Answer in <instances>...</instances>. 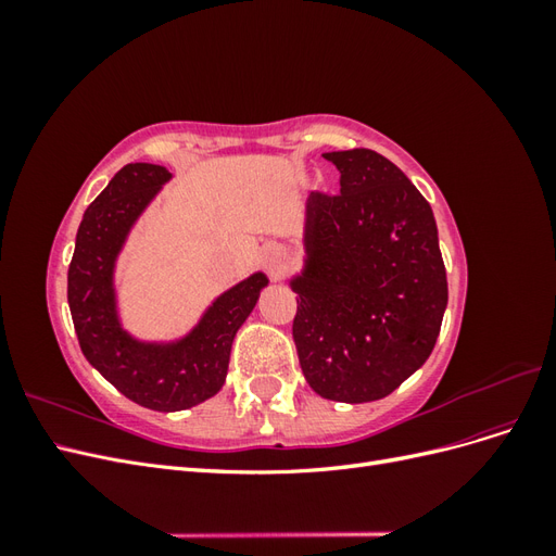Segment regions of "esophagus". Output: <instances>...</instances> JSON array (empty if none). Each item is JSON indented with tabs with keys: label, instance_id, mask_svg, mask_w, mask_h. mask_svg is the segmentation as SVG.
I'll use <instances>...</instances> for the list:
<instances>
[{
	"label": "esophagus",
	"instance_id": "34e87169",
	"mask_svg": "<svg viewBox=\"0 0 556 556\" xmlns=\"http://www.w3.org/2000/svg\"><path fill=\"white\" fill-rule=\"evenodd\" d=\"M264 264H266V268L271 274H276V264H278V260H276V255L274 252H266V257H264Z\"/></svg>",
	"mask_w": 556,
	"mask_h": 556
}]
</instances>
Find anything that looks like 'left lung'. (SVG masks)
I'll return each mask as SVG.
<instances>
[{
  "label": "left lung",
  "mask_w": 556,
  "mask_h": 556,
  "mask_svg": "<svg viewBox=\"0 0 556 556\" xmlns=\"http://www.w3.org/2000/svg\"><path fill=\"white\" fill-rule=\"evenodd\" d=\"M341 194L304 204V260L288 278L301 371L329 401L392 394L439 339L447 278L429 201L376 150L325 153Z\"/></svg>",
  "instance_id": "8db88e82"
}]
</instances>
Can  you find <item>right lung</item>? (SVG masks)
Returning a JSON list of instances; mask_svg holds the SVG:
<instances>
[{
  "label": "right lung",
  "instance_id": "obj_1",
  "mask_svg": "<svg viewBox=\"0 0 556 556\" xmlns=\"http://www.w3.org/2000/svg\"><path fill=\"white\" fill-rule=\"evenodd\" d=\"M174 176L157 164H127L83 215L66 299L83 355L117 392L160 413L199 406L223 390L233 336L262 290L264 271L217 294L197 323L174 339H139L121 315L117 260L139 217Z\"/></svg>",
  "mask_w": 556,
  "mask_h": 556
}]
</instances>
